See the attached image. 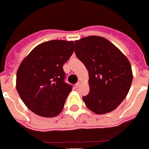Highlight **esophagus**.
Masks as SVG:
<instances>
[{"label": "esophagus", "instance_id": "34e87169", "mask_svg": "<svg viewBox=\"0 0 149 149\" xmlns=\"http://www.w3.org/2000/svg\"><path fill=\"white\" fill-rule=\"evenodd\" d=\"M81 85V81H79L76 84V85H75V87L78 88V87H79Z\"/></svg>", "mask_w": 149, "mask_h": 149}]
</instances>
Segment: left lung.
I'll return each mask as SVG.
<instances>
[{"mask_svg": "<svg viewBox=\"0 0 149 149\" xmlns=\"http://www.w3.org/2000/svg\"><path fill=\"white\" fill-rule=\"evenodd\" d=\"M75 53L89 71V93L82 97L86 106L97 114L113 111L127 97L133 79L127 57L97 36L75 41Z\"/></svg>", "mask_w": 149, "mask_h": 149, "instance_id": "left-lung-1", "label": "left lung"}]
</instances>
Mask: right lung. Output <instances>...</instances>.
<instances>
[{
	"mask_svg": "<svg viewBox=\"0 0 149 149\" xmlns=\"http://www.w3.org/2000/svg\"><path fill=\"white\" fill-rule=\"evenodd\" d=\"M74 51L72 41L52 40L35 47L22 61L16 88L24 105L43 117H54L63 111L72 86L64 81L63 66Z\"/></svg>",
	"mask_w": 149,
	"mask_h": 149,
	"instance_id": "1",
	"label": "right lung"
}]
</instances>
